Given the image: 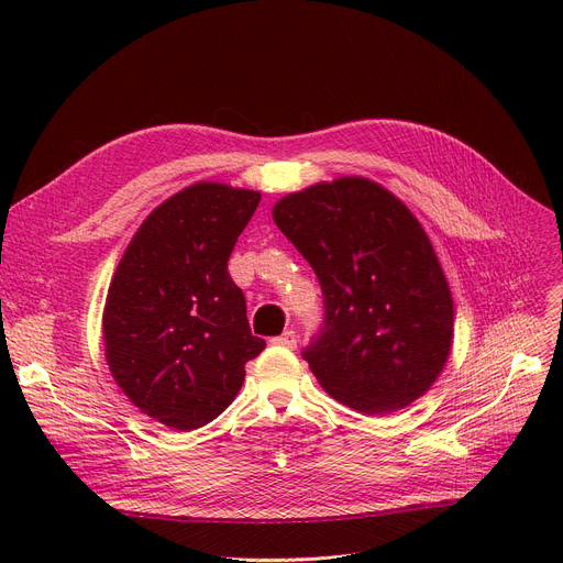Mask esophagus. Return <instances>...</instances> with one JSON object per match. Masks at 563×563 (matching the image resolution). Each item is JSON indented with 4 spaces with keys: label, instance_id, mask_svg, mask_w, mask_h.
Returning a JSON list of instances; mask_svg holds the SVG:
<instances>
[{
    "label": "esophagus",
    "instance_id": "1",
    "mask_svg": "<svg viewBox=\"0 0 563 563\" xmlns=\"http://www.w3.org/2000/svg\"><path fill=\"white\" fill-rule=\"evenodd\" d=\"M276 346H285V349H297V333H294V331H285L283 335H278V338H274L272 340Z\"/></svg>",
    "mask_w": 563,
    "mask_h": 563
}]
</instances>
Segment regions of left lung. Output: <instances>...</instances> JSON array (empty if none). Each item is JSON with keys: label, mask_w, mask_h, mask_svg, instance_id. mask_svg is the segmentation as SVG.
Segmentation results:
<instances>
[{"label": "left lung", "mask_w": 563, "mask_h": 563, "mask_svg": "<svg viewBox=\"0 0 563 563\" xmlns=\"http://www.w3.org/2000/svg\"><path fill=\"white\" fill-rule=\"evenodd\" d=\"M274 221L323 291L327 319L303 351L319 386L365 416L420 399L450 358L454 301L416 214L351 175L287 194Z\"/></svg>", "instance_id": "obj_1"}]
</instances>
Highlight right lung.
<instances>
[{
  "instance_id": "right-lung-1",
  "label": "right lung",
  "mask_w": 563,
  "mask_h": 563,
  "mask_svg": "<svg viewBox=\"0 0 563 563\" xmlns=\"http://www.w3.org/2000/svg\"><path fill=\"white\" fill-rule=\"evenodd\" d=\"M260 191L196 183L145 217L111 278L104 358L128 399L170 429L219 418L264 349L228 257Z\"/></svg>"
}]
</instances>
